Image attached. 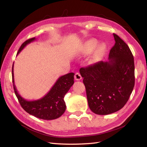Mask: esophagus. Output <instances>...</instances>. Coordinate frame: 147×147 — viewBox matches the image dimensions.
I'll return each mask as SVG.
<instances>
[{"label":"esophagus","mask_w":147,"mask_h":147,"mask_svg":"<svg viewBox=\"0 0 147 147\" xmlns=\"http://www.w3.org/2000/svg\"><path fill=\"white\" fill-rule=\"evenodd\" d=\"M82 78V76H81V74L79 73H76L75 74H74V79L77 81H79Z\"/></svg>","instance_id":"obj_1"}]
</instances>
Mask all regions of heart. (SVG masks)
Masks as SVG:
<instances>
[{
  "mask_svg": "<svg viewBox=\"0 0 147 147\" xmlns=\"http://www.w3.org/2000/svg\"><path fill=\"white\" fill-rule=\"evenodd\" d=\"M98 42L95 39H90L83 43L80 47V54L83 56H86L93 54L90 59L92 63H96L100 60L103 55L105 54L106 50V45L104 43H102L98 45Z\"/></svg>",
  "mask_w": 147,
  "mask_h": 147,
  "instance_id": "b5f03b06",
  "label": "heart"
}]
</instances>
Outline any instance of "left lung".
I'll return each mask as SVG.
<instances>
[{
	"label": "left lung",
	"mask_w": 147,
	"mask_h": 147,
	"mask_svg": "<svg viewBox=\"0 0 147 147\" xmlns=\"http://www.w3.org/2000/svg\"><path fill=\"white\" fill-rule=\"evenodd\" d=\"M115 45L109 61L80 69L88 106L93 112L107 115L119 111L128 100L135 86V63L129 47L113 34Z\"/></svg>",
	"instance_id": "8db88e82"
}]
</instances>
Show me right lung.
Listing matches in <instances>:
<instances>
[{"label": "right lung", "instance_id": "1", "mask_svg": "<svg viewBox=\"0 0 147 147\" xmlns=\"http://www.w3.org/2000/svg\"><path fill=\"white\" fill-rule=\"evenodd\" d=\"M35 38L28 39L21 45L17 55L25 46L35 41ZM14 64L12 65V76L13 88L21 106L28 113L44 120H53L59 118L64 113L66 108L64 97L74 83V73H70L62 76L52 87L51 90L42 98L28 101L19 94L14 80Z\"/></svg>", "mask_w": 147, "mask_h": 147}]
</instances>
